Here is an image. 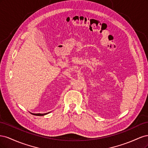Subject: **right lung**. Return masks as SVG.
Here are the masks:
<instances>
[{
  "label": "right lung",
  "instance_id": "1",
  "mask_svg": "<svg viewBox=\"0 0 148 148\" xmlns=\"http://www.w3.org/2000/svg\"><path fill=\"white\" fill-rule=\"evenodd\" d=\"M49 112H48V113H46V114H33V113H31V114H33V115H37V116H43V115H46V114H49Z\"/></svg>",
  "mask_w": 148,
  "mask_h": 148
}]
</instances>
